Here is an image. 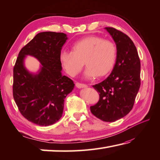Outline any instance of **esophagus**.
<instances>
[{
  "label": "esophagus",
  "instance_id": "1",
  "mask_svg": "<svg viewBox=\"0 0 160 160\" xmlns=\"http://www.w3.org/2000/svg\"><path fill=\"white\" fill-rule=\"evenodd\" d=\"M76 87L78 88H86L88 87V85L86 84H83V83H80V82H76Z\"/></svg>",
  "mask_w": 160,
  "mask_h": 160
}]
</instances>
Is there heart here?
Returning <instances> with one entry per match:
<instances>
[{
  "label": "heart",
  "mask_w": 160,
  "mask_h": 160,
  "mask_svg": "<svg viewBox=\"0 0 160 160\" xmlns=\"http://www.w3.org/2000/svg\"><path fill=\"white\" fill-rule=\"evenodd\" d=\"M116 56L117 48L112 41L99 36H88L76 41L72 50H62L60 61L65 72L72 77L79 74L85 62V76L91 79L110 72Z\"/></svg>",
  "instance_id": "heart-1"
}]
</instances>
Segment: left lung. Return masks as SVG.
I'll return each mask as SVG.
<instances>
[{"label": "left lung", "mask_w": 160, "mask_h": 160, "mask_svg": "<svg viewBox=\"0 0 160 160\" xmlns=\"http://www.w3.org/2000/svg\"><path fill=\"white\" fill-rule=\"evenodd\" d=\"M105 29L117 46V60L111 74L92 87L99 92L98 102L90 107L93 115L105 122H115L133 108L140 87V60L130 37L112 27Z\"/></svg>", "instance_id": "1"}]
</instances>
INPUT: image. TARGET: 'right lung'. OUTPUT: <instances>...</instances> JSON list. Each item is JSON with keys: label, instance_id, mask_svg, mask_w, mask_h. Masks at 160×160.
I'll use <instances>...</instances> for the list:
<instances>
[{"label": "right lung", "instance_id": "obj_1", "mask_svg": "<svg viewBox=\"0 0 160 160\" xmlns=\"http://www.w3.org/2000/svg\"><path fill=\"white\" fill-rule=\"evenodd\" d=\"M68 38L63 32H39L20 51L13 67L12 95L21 115L40 126L52 125L62 117L64 100L75 84L62 75L60 53ZM36 57L42 67L38 74L23 65L25 55Z\"/></svg>", "mask_w": 160, "mask_h": 160}]
</instances>
